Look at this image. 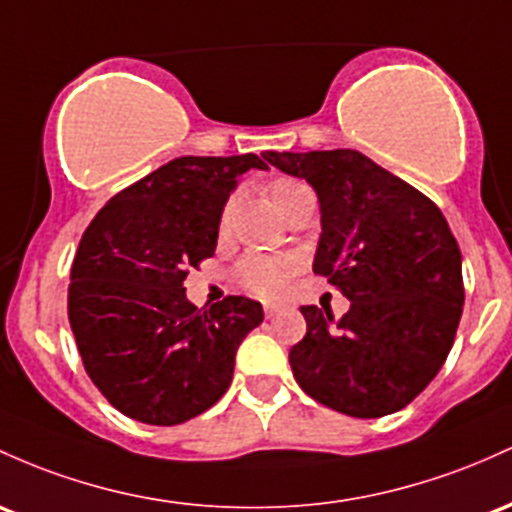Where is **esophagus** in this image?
I'll use <instances>...</instances> for the list:
<instances>
[{
	"label": "esophagus",
	"instance_id": "34e87169",
	"mask_svg": "<svg viewBox=\"0 0 512 512\" xmlns=\"http://www.w3.org/2000/svg\"><path fill=\"white\" fill-rule=\"evenodd\" d=\"M279 308H282V306H279V303H265V316H267V318L277 316Z\"/></svg>",
	"mask_w": 512,
	"mask_h": 512
}]
</instances>
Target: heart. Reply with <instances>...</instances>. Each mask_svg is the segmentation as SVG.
Here are the masks:
<instances>
[{"label": "heart", "instance_id": "obj_1", "mask_svg": "<svg viewBox=\"0 0 512 512\" xmlns=\"http://www.w3.org/2000/svg\"><path fill=\"white\" fill-rule=\"evenodd\" d=\"M296 182L289 179H279L272 184V199H277L279 194L286 192L289 187H294ZM230 218H233V201H228L221 211V230L228 228ZM296 260L294 257L284 255H250L245 257L243 265L238 267V282L245 286L247 291L257 296H279L289 286L291 277L296 272Z\"/></svg>", "mask_w": 512, "mask_h": 512}]
</instances>
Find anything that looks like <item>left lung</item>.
<instances>
[{
	"mask_svg": "<svg viewBox=\"0 0 512 512\" xmlns=\"http://www.w3.org/2000/svg\"><path fill=\"white\" fill-rule=\"evenodd\" d=\"M316 189L313 272L350 299L340 320L303 306L289 364L311 398L352 418L406 408L452 350L464 306L462 252L435 204L357 150L265 153Z\"/></svg>",
	"mask_w": 512,
	"mask_h": 512,
	"instance_id": "left-lung-1",
	"label": "left lung"
}]
</instances>
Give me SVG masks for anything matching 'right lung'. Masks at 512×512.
<instances>
[{
  "label": "right lung",
  "instance_id": "add662e5",
  "mask_svg": "<svg viewBox=\"0 0 512 512\" xmlns=\"http://www.w3.org/2000/svg\"><path fill=\"white\" fill-rule=\"evenodd\" d=\"M257 155H184L104 204L84 230L67 316L89 379L106 401L148 425H179L228 391L235 352L265 313L226 296L196 308L189 269L213 257L230 192Z\"/></svg>",
  "mask_w": 512,
  "mask_h": 512
}]
</instances>
